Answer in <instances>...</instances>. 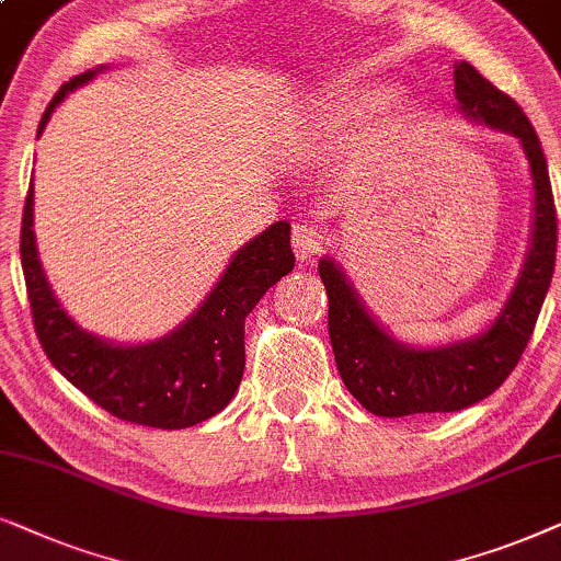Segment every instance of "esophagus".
<instances>
[{
	"mask_svg": "<svg viewBox=\"0 0 561 561\" xmlns=\"http://www.w3.org/2000/svg\"><path fill=\"white\" fill-rule=\"evenodd\" d=\"M293 249L295 256L300 261H310L323 253L325 249V238L318 228L310 226H295L293 228Z\"/></svg>",
	"mask_w": 561,
	"mask_h": 561,
	"instance_id": "1",
	"label": "esophagus"
}]
</instances>
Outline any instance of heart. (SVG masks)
Listing matches in <instances>:
<instances>
[{
	"mask_svg": "<svg viewBox=\"0 0 561 561\" xmlns=\"http://www.w3.org/2000/svg\"><path fill=\"white\" fill-rule=\"evenodd\" d=\"M394 102V89L390 87H351L335 89L316 104V117L320 130H339L354 125L358 119L382 112Z\"/></svg>",
	"mask_w": 561,
	"mask_h": 561,
	"instance_id": "1",
	"label": "heart"
}]
</instances>
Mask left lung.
<instances>
[{"instance_id": "8db88e82", "label": "left lung", "mask_w": 561, "mask_h": 561, "mask_svg": "<svg viewBox=\"0 0 561 561\" xmlns=\"http://www.w3.org/2000/svg\"><path fill=\"white\" fill-rule=\"evenodd\" d=\"M454 94L467 119L520 140L534 179L531 245L495 323L474 339L436 348H415L392 339L358 300L343 268L333 259H320L335 367L346 390L382 417L454 413L495 392L524 356L554 274L557 210L534 125L515 100L467 61L454 64Z\"/></svg>"}]
</instances>
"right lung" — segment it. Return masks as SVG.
Segmentation results:
<instances>
[{"label": "right lung", "mask_w": 561, "mask_h": 561, "mask_svg": "<svg viewBox=\"0 0 561 561\" xmlns=\"http://www.w3.org/2000/svg\"><path fill=\"white\" fill-rule=\"evenodd\" d=\"M104 69L107 66L66 81L48 104L37 133L46 128L50 112L66 94ZM33 197L30 182L22 210L20 259L37 341L50 364L119 421L174 431L220 413L243 377L245 316L256 308L268 287L295 268L289 222H274L238 249L213 293L182 325L163 339L130 346L87 333L66 316L37 259Z\"/></svg>", "instance_id": "right-lung-1"}]
</instances>
